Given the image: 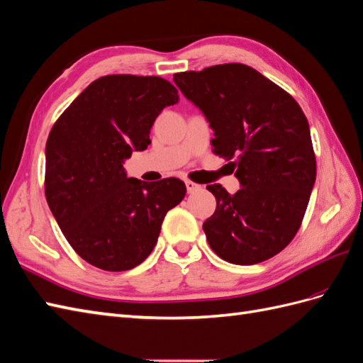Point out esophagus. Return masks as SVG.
<instances>
[{"mask_svg": "<svg viewBox=\"0 0 363 363\" xmlns=\"http://www.w3.org/2000/svg\"><path fill=\"white\" fill-rule=\"evenodd\" d=\"M184 183H186V189H188V192H189V194H192V192H197V191H200V189L203 188L201 184H199V183H194V182H191V180H186Z\"/></svg>", "mask_w": 363, "mask_h": 363, "instance_id": "obj_1", "label": "esophagus"}]
</instances>
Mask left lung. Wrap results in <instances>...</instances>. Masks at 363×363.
Wrapping results in <instances>:
<instances>
[{
    "mask_svg": "<svg viewBox=\"0 0 363 363\" xmlns=\"http://www.w3.org/2000/svg\"><path fill=\"white\" fill-rule=\"evenodd\" d=\"M183 95L214 129L212 152L233 160L242 189L208 184L217 208L205 223L220 259L254 264L285 250L297 234L315 182L305 113L285 89L242 63L174 74Z\"/></svg>",
    "mask_w": 363,
    "mask_h": 363,
    "instance_id": "obj_1",
    "label": "left lung"
}]
</instances>
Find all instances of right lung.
Masks as SVG:
<instances>
[{
	"mask_svg": "<svg viewBox=\"0 0 363 363\" xmlns=\"http://www.w3.org/2000/svg\"><path fill=\"white\" fill-rule=\"evenodd\" d=\"M179 100L162 77L104 75L52 126L44 194L66 240L92 267L135 268L152 252L166 212L184 199L180 179L146 183L123 167L132 151L151 143L158 113Z\"/></svg>",
	"mask_w": 363,
	"mask_h": 363,
	"instance_id": "1",
	"label": "right lung"
}]
</instances>
